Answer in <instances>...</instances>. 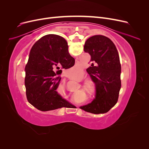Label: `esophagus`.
Wrapping results in <instances>:
<instances>
[{
	"label": "esophagus",
	"mask_w": 149,
	"mask_h": 149,
	"mask_svg": "<svg viewBox=\"0 0 149 149\" xmlns=\"http://www.w3.org/2000/svg\"><path fill=\"white\" fill-rule=\"evenodd\" d=\"M63 76H66V77H67V78H68V76H66V74H63Z\"/></svg>",
	"instance_id": "obj_1"
}]
</instances>
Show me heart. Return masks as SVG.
Returning a JSON list of instances; mask_svg holds the SVG:
<instances>
[{
    "label": "heart",
    "mask_w": 149,
    "mask_h": 149,
    "mask_svg": "<svg viewBox=\"0 0 149 149\" xmlns=\"http://www.w3.org/2000/svg\"><path fill=\"white\" fill-rule=\"evenodd\" d=\"M71 73L72 74H76L78 72H79L80 71V69L78 68L76 66H74L72 67L70 69ZM61 89L60 92L58 93V96L61 97H65L66 96V89H65V86H59ZM84 89L89 94H93L95 91V88H94V86L92 84H86L84 86Z\"/></svg>",
    "instance_id": "b5f03b06"
}]
</instances>
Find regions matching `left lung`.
<instances>
[{
  "label": "left lung",
  "mask_w": 149,
  "mask_h": 149,
  "mask_svg": "<svg viewBox=\"0 0 149 149\" xmlns=\"http://www.w3.org/2000/svg\"><path fill=\"white\" fill-rule=\"evenodd\" d=\"M84 51L91 55L86 70L96 85V97L79 108L93 114H104L118 102L121 87V66L115 45L103 35H94L85 42Z\"/></svg>",
  "instance_id": "1"
}]
</instances>
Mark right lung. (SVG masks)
<instances>
[{"label": "right lung", "instance_id": "right-lung-1", "mask_svg": "<svg viewBox=\"0 0 149 149\" xmlns=\"http://www.w3.org/2000/svg\"><path fill=\"white\" fill-rule=\"evenodd\" d=\"M68 48L65 38L49 34L39 39L31 49L25 69L26 95L29 103L40 111L73 106L56 91L61 79L60 68L68 69L74 65Z\"/></svg>", "mask_w": 149, "mask_h": 149}]
</instances>
